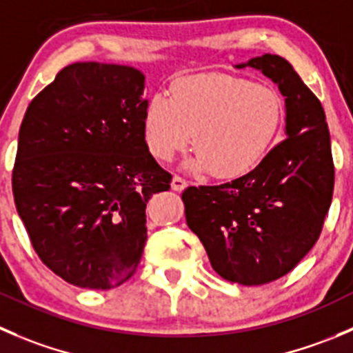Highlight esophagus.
Listing matches in <instances>:
<instances>
[{
	"label": "esophagus",
	"instance_id": "obj_1",
	"mask_svg": "<svg viewBox=\"0 0 353 353\" xmlns=\"http://www.w3.org/2000/svg\"><path fill=\"white\" fill-rule=\"evenodd\" d=\"M170 186H172L174 191H184L188 188V181L183 179V177H179V176H174Z\"/></svg>",
	"mask_w": 353,
	"mask_h": 353
}]
</instances>
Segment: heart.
Returning <instances> with one entry per match:
<instances>
[{
	"label": "heart",
	"mask_w": 353,
	"mask_h": 353,
	"mask_svg": "<svg viewBox=\"0 0 353 353\" xmlns=\"http://www.w3.org/2000/svg\"><path fill=\"white\" fill-rule=\"evenodd\" d=\"M285 119V105L271 85L229 74L184 77L172 97L150 98L143 119L150 153L170 162L193 143L191 172L238 179L252 172L272 148Z\"/></svg>",
	"instance_id": "1"
}]
</instances>
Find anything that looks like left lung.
Here are the masks:
<instances>
[{"label":"left lung","instance_id":"8db88e82","mask_svg":"<svg viewBox=\"0 0 353 353\" xmlns=\"http://www.w3.org/2000/svg\"><path fill=\"white\" fill-rule=\"evenodd\" d=\"M285 97V141L231 183L188 188L186 222L221 278L259 286L288 274L319 239L334 188L326 114L295 68L278 54L250 58Z\"/></svg>","mask_w":353,"mask_h":353}]
</instances>
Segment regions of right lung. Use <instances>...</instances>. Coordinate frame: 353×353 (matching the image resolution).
Returning <instances> with one entry per match:
<instances>
[{
  "instance_id": "1",
  "label": "right lung",
  "mask_w": 353,
  "mask_h": 353,
  "mask_svg": "<svg viewBox=\"0 0 353 353\" xmlns=\"http://www.w3.org/2000/svg\"><path fill=\"white\" fill-rule=\"evenodd\" d=\"M145 74L82 61L27 108L12 186L44 265L79 288L110 290L136 272L146 203L170 188L145 141Z\"/></svg>"
}]
</instances>
